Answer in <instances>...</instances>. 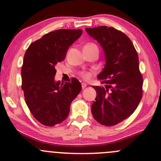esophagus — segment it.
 Listing matches in <instances>:
<instances>
[{"mask_svg":"<svg viewBox=\"0 0 161 161\" xmlns=\"http://www.w3.org/2000/svg\"><path fill=\"white\" fill-rule=\"evenodd\" d=\"M87 87V84H86V83L82 82V89L85 88V87Z\"/></svg>","mask_w":161,"mask_h":161,"instance_id":"obj_1","label":"esophagus"}]
</instances>
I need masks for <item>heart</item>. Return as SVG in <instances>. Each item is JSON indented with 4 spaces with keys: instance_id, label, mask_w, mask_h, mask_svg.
Segmentation results:
<instances>
[{
    "instance_id": "1",
    "label": "heart",
    "mask_w": 161,
    "mask_h": 161,
    "mask_svg": "<svg viewBox=\"0 0 161 161\" xmlns=\"http://www.w3.org/2000/svg\"><path fill=\"white\" fill-rule=\"evenodd\" d=\"M91 46H94V44H87L85 45V47H91ZM79 75H80L81 77H82L83 79H85V80H87L91 78V74L90 72H87V71H82V72L79 73Z\"/></svg>"
}]
</instances>
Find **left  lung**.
<instances>
[{
	"label": "left lung",
	"mask_w": 161,
	"mask_h": 161,
	"mask_svg": "<svg viewBox=\"0 0 161 161\" xmlns=\"http://www.w3.org/2000/svg\"><path fill=\"white\" fill-rule=\"evenodd\" d=\"M98 42L105 58V68L97 77L105 87L93 86L97 97L91 106L99 123L112 126L131 116L143 95V77L131 41L114 27L100 26L85 29Z\"/></svg>",
	"instance_id": "obj_1"
}]
</instances>
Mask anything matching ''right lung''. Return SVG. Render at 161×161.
I'll return each mask as SVG.
<instances>
[{
    "label": "right lung",
    "instance_id": "add662e5",
    "mask_svg": "<svg viewBox=\"0 0 161 161\" xmlns=\"http://www.w3.org/2000/svg\"><path fill=\"white\" fill-rule=\"evenodd\" d=\"M82 33V30H55L32 42L25 53L22 90L30 112L42 125L54 126L64 121L81 91L82 85L76 78L64 84L55 81V67L64 59L68 48Z\"/></svg>",
    "mask_w": 161,
    "mask_h": 161
}]
</instances>
